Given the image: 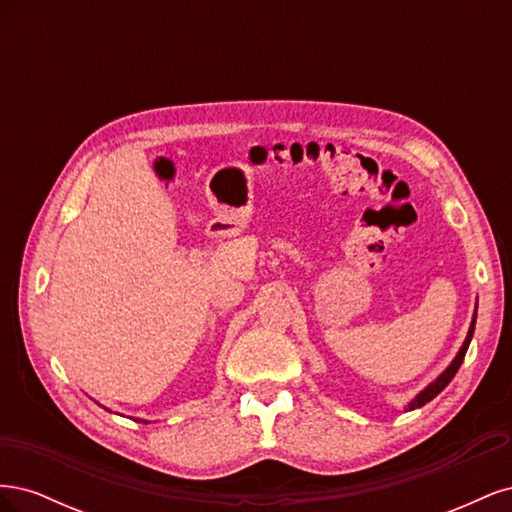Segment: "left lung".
I'll use <instances>...</instances> for the list:
<instances>
[{
	"label": "left lung",
	"mask_w": 512,
	"mask_h": 512,
	"mask_svg": "<svg viewBox=\"0 0 512 512\" xmlns=\"http://www.w3.org/2000/svg\"><path fill=\"white\" fill-rule=\"evenodd\" d=\"M476 307H478V305H476ZM474 327H476V309H474V316H472V322H470L468 335H466V339H463V344H461L459 352L455 354V359H453L451 363H448V367L442 371V374H440L436 380H431V382L425 386V389H423L421 393H416V397L408 401L406 412H410V410H416V408H423V406L427 404V401H431V399L436 397L438 393H442V391L446 389V384L455 378L457 369H459V367H461V363H463V356H466V352H468V346H470V342H472Z\"/></svg>",
	"instance_id": "1"
}]
</instances>
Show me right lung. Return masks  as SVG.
Segmentation results:
<instances>
[{"mask_svg":"<svg viewBox=\"0 0 512 512\" xmlns=\"http://www.w3.org/2000/svg\"><path fill=\"white\" fill-rule=\"evenodd\" d=\"M104 408V406H102ZM104 410H108V408H104ZM108 412H111V410H108ZM134 421H141V423H149V421H145V418H134Z\"/></svg>","mask_w":512,"mask_h":512,"instance_id":"1","label":"right lung"}]
</instances>
